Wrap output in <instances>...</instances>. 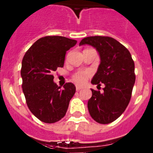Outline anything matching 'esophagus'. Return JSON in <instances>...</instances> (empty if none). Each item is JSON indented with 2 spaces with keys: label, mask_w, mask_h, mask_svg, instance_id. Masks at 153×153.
I'll list each match as a JSON object with an SVG mask.
<instances>
[{
  "label": "esophagus",
  "mask_w": 153,
  "mask_h": 153,
  "mask_svg": "<svg viewBox=\"0 0 153 153\" xmlns=\"http://www.w3.org/2000/svg\"><path fill=\"white\" fill-rule=\"evenodd\" d=\"M81 89H83L81 86H76V90H77V91H79V90H80Z\"/></svg>",
  "instance_id": "1"
}]
</instances>
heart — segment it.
Segmentation results:
<instances>
[{
    "label": "heart",
    "mask_w": 153,
    "mask_h": 153,
    "mask_svg": "<svg viewBox=\"0 0 153 153\" xmlns=\"http://www.w3.org/2000/svg\"><path fill=\"white\" fill-rule=\"evenodd\" d=\"M89 74L87 72L83 71H79L73 75L72 79L74 83L78 85H83L86 83V79L88 78Z\"/></svg>",
    "instance_id": "b5f03b06"
}]
</instances>
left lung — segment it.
Wrapping results in <instances>:
<instances>
[{"label":"left lung","instance_id":"obj_1","mask_svg":"<svg viewBox=\"0 0 153 153\" xmlns=\"http://www.w3.org/2000/svg\"><path fill=\"white\" fill-rule=\"evenodd\" d=\"M93 46L99 52L100 64L91 83L105 85L103 93L92 90L87 106L96 122L108 124L123 114L129 101L135 80V64L129 51L110 36H87L79 45Z\"/></svg>","mask_w":153,"mask_h":153}]
</instances>
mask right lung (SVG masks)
Masks as SVG:
<instances>
[{
	"label": "right lung",
	"instance_id": "right-lung-1",
	"mask_svg": "<svg viewBox=\"0 0 153 153\" xmlns=\"http://www.w3.org/2000/svg\"><path fill=\"white\" fill-rule=\"evenodd\" d=\"M76 42L65 36H44L24 56L21 70L23 92L30 112L42 122L53 123L67 113L76 86L67 83L60 89L53 82V73L63 67L66 53Z\"/></svg>",
	"mask_w": 153,
	"mask_h": 153
}]
</instances>
